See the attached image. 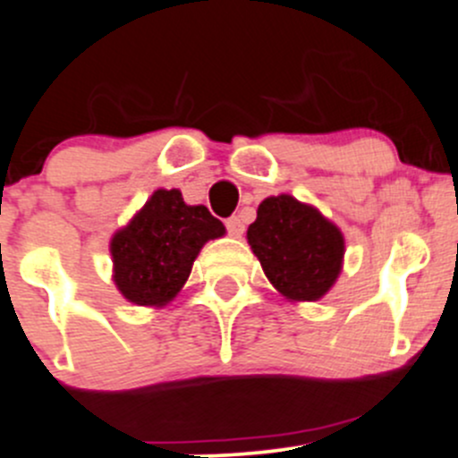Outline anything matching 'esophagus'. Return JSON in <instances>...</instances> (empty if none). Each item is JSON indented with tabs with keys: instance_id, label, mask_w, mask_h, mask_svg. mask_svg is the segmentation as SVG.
<instances>
[{
	"instance_id": "obj_1",
	"label": "esophagus",
	"mask_w": 458,
	"mask_h": 458,
	"mask_svg": "<svg viewBox=\"0 0 458 458\" xmlns=\"http://www.w3.org/2000/svg\"><path fill=\"white\" fill-rule=\"evenodd\" d=\"M227 231H229V235H233V238H240V235L244 233V225L240 223V218H229Z\"/></svg>"
}]
</instances>
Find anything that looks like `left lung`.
<instances>
[{"label": "left lung", "mask_w": 458, "mask_h": 458, "mask_svg": "<svg viewBox=\"0 0 458 458\" xmlns=\"http://www.w3.org/2000/svg\"><path fill=\"white\" fill-rule=\"evenodd\" d=\"M247 242L269 283L289 301H318L336 283L345 238L316 207L296 198L271 196L258 207Z\"/></svg>", "instance_id": "8db88e82"}]
</instances>
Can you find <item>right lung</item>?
<instances>
[{"label":"right lung","mask_w":458,"mask_h":458,"mask_svg":"<svg viewBox=\"0 0 458 458\" xmlns=\"http://www.w3.org/2000/svg\"><path fill=\"white\" fill-rule=\"evenodd\" d=\"M220 235L225 225L205 205H187L178 189H157L111 238L113 283L133 305H166L184 287L205 242Z\"/></svg>","instance_id":"add662e5"}]
</instances>
